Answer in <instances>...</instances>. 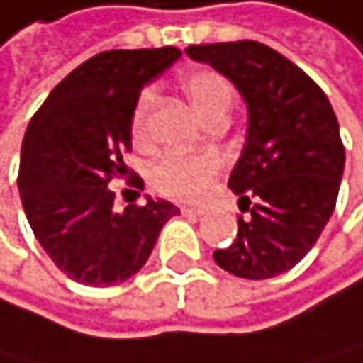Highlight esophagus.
I'll return each mask as SVG.
<instances>
[{"mask_svg":"<svg viewBox=\"0 0 363 363\" xmlns=\"http://www.w3.org/2000/svg\"><path fill=\"white\" fill-rule=\"evenodd\" d=\"M180 212L189 214V217H203V214H206V210H203V208H187V206L180 208Z\"/></svg>","mask_w":363,"mask_h":363,"instance_id":"1","label":"esophagus"}]
</instances>
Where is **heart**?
I'll return each mask as SVG.
<instances>
[{
  "instance_id": "heart-1",
  "label": "heart",
  "mask_w": 363,
  "mask_h": 363,
  "mask_svg": "<svg viewBox=\"0 0 363 363\" xmlns=\"http://www.w3.org/2000/svg\"><path fill=\"white\" fill-rule=\"evenodd\" d=\"M183 92L203 119L225 117L235 101V87L217 69H191L183 79ZM153 106V90H142L130 113V135L135 144L146 142V121ZM221 172V160L208 151H169L151 167V185L162 196L199 201L210 191Z\"/></svg>"
}]
</instances>
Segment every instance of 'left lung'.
<instances>
[{"label":"left lung","instance_id":"obj_1","mask_svg":"<svg viewBox=\"0 0 363 363\" xmlns=\"http://www.w3.org/2000/svg\"><path fill=\"white\" fill-rule=\"evenodd\" d=\"M189 58L221 72L244 96L248 130L228 180L239 196L237 237L214 262L246 280L294 269L337 206L346 151L325 92L276 49L255 40L189 45Z\"/></svg>","mask_w":363,"mask_h":363}]
</instances>
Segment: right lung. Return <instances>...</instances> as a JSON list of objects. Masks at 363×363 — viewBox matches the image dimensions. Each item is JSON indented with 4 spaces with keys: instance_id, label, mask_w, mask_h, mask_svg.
Listing matches in <instances>:
<instances>
[{
    "instance_id": "1",
    "label": "right lung",
    "mask_w": 363,
    "mask_h": 363,
    "mask_svg": "<svg viewBox=\"0 0 363 363\" xmlns=\"http://www.w3.org/2000/svg\"><path fill=\"white\" fill-rule=\"evenodd\" d=\"M178 58L176 47L101 51L69 72L28 121L17 176L22 206L45 253L76 282L108 287L135 276L162 225L180 214L149 196L117 210L108 187L135 176L124 164L133 106ZM128 183L144 187L140 176Z\"/></svg>"
}]
</instances>
